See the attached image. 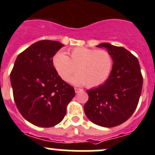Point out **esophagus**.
I'll return each instance as SVG.
<instances>
[{"mask_svg":"<svg viewBox=\"0 0 155 155\" xmlns=\"http://www.w3.org/2000/svg\"><path fill=\"white\" fill-rule=\"evenodd\" d=\"M74 91H75V92H76V93H78L79 91H82V90L80 89V88H78V87H74Z\"/></svg>","mask_w":155,"mask_h":155,"instance_id":"esophagus-1","label":"esophagus"}]
</instances>
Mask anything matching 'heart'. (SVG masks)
I'll return each mask as SVG.
<instances>
[{"label": "heart", "mask_w": 155, "mask_h": 155, "mask_svg": "<svg viewBox=\"0 0 155 155\" xmlns=\"http://www.w3.org/2000/svg\"><path fill=\"white\" fill-rule=\"evenodd\" d=\"M68 55L58 52L53 58V67L65 81L76 71L79 74L71 79L75 84H86L87 87H94L101 85L109 78L113 61L107 50L76 47L70 50Z\"/></svg>", "instance_id": "b5f03b06"}]
</instances>
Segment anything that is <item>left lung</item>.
Here are the masks:
<instances>
[{"label":"left lung","instance_id":"obj_1","mask_svg":"<svg viewBox=\"0 0 155 155\" xmlns=\"http://www.w3.org/2000/svg\"><path fill=\"white\" fill-rule=\"evenodd\" d=\"M96 46L110 53L113 69L105 83L87 91L84 113L96 125L116 127L127 121L137 109L143 86L140 67L137 58L125 48L106 42Z\"/></svg>","mask_w":155,"mask_h":155}]
</instances>
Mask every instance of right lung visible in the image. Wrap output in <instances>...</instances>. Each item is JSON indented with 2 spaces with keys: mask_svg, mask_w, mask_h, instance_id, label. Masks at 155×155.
Wrapping results in <instances>:
<instances>
[{
  "mask_svg": "<svg viewBox=\"0 0 155 155\" xmlns=\"http://www.w3.org/2000/svg\"><path fill=\"white\" fill-rule=\"evenodd\" d=\"M63 46L58 41H38L18 56L11 72L19 113L37 127L61 123L75 95L74 87L62 80L53 65V56Z\"/></svg>",
  "mask_w": 155,
  "mask_h": 155,
  "instance_id": "obj_1",
  "label": "right lung"
}]
</instances>
